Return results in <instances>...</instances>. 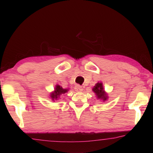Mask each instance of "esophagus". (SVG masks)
I'll list each match as a JSON object with an SVG mask.
<instances>
[{
    "mask_svg": "<svg viewBox=\"0 0 153 153\" xmlns=\"http://www.w3.org/2000/svg\"><path fill=\"white\" fill-rule=\"evenodd\" d=\"M75 90L77 92H82L83 90V88L81 86H79V85H76L75 86Z\"/></svg>",
    "mask_w": 153,
    "mask_h": 153,
    "instance_id": "esophagus-1",
    "label": "esophagus"
}]
</instances>
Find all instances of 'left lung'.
I'll list each match as a JSON object with an SVG mask.
<instances>
[{"mask_svg":"<svg viewBox=\"0 0 153 153\" xmlns=\"http://www.w3.org/2000/svg\"><path fill=\"white\" fill-rule=\"evenodd\" d=\"M92 91L97 95V98L102 100L103 102H105V100L108 99L107 94L105 91L102 82H98L97 84H96L94 88H92Z\"/></svg>","mask_w":153,"mask_h":153,"instance_id":"left-lung-1","label":"left lung"}]
</instances>
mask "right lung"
I'll use <instances>...</instances> for the list:
<instances>
[{"label":"right lung","instance_id":"1","mask_svg":"<svg viewBox=\"0 0 153 153\" xmlns=\"http://www.w3.org/2000/svg\"><path fill=\"white\" fill-rule=\"evenodd\" d=\"M68 90H69L68 88L64 89L61 86H59V85L57 84L56 85V86L55 88V90H54L53 92L51 93L50 97L53 101H55L56 100H58V98H59L61 95L65 94V93L68 92Z\"/></svg>","mask_w":153,"mask_h":153}]
</instances>
